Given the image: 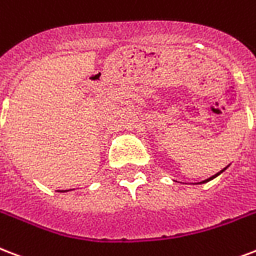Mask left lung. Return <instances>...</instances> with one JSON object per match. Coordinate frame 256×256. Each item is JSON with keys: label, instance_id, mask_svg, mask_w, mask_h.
<instances>
[{"label": "left lung", "instance_id": "left-lung-1", "mask_svg": "<svg viewBox=\"0 0 256 256\" xmlns=\"http://www.w3.org/2000/svg\"><path fill=\"white\" fill-rule=\"evenodd\" d=\"M227 168H228V166H226V168H224V169H223V170H220V172H219V173H216V174H214V176H212V177H210V178H206V180L202 181V182H198V184H206V182H208V181H210V180H214V177H218V176H219V174H222V173H223V172H224V170H226V169H227Z\"/></svg>", "mask_w": 256, "mask_h": 256}]
</instances>
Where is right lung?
Returning a JSON list of instances; mask_svg holds the SVG:
<instances>
[{
    "instance_id": "right-lung-1",
    "label": "right lung",
    "mask_w": 256,
    "mask_h": 256,
    "mask_svg": "<svg viewBox=\"0 0 256 256\" xmlns=\"http://www.w3.org/2000/svg\"><path fill=\"white\" fill-rule=\"evenodd\" d=\"M60 192H63V190H60Z\"/></svg>"
}]
</instances>
